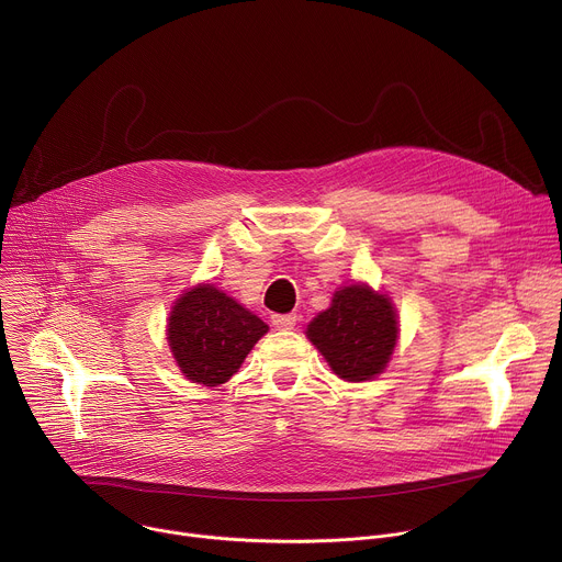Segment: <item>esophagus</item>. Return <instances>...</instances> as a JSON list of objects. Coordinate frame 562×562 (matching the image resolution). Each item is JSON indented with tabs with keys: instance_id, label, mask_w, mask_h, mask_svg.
<instances>
[{
	"instance_id": "34e87169",
	"label": "esophagus",
	"mask_w": 562,
	"mask_h": 562,
	"mask_svg": "<svg viewBox=\"0 0 562 562\" xmlns=\"http://www.w3.org/2000/svg\"><path fill=\"white\" fill-rule=\"evenodd\" d=\"M271 323H273V327L278 331H291L295 327V323H297V315L295 313H284V315L278 313V315L271 317Z\"/></svg>"
}]
</instances>
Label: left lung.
Masks as SVG:
<instances>
[{"mask_svg": "<svg viewBox=\"0 0 562 562\" xmlns=\"http://www.w3.org/2000/svg\"><path fill=\"white\" fill-rule=\"evenodd\" d=\"M308 342L323 353L331 371L347 382L380 375L400 338L397 311L391 297L367 282L340 286L329 308L306 325Z\"/></svg>", "mask_w": 562, "mask_h": 562, "instance_id": "8db88e82", "label": "left lung"}]
</instances>
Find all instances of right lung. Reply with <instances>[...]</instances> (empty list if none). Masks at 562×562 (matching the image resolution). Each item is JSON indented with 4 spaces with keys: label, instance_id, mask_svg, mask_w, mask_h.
Segmentation results:
<instances>
[{
    "label": "right lung",
    "instance_id": "right-lung-1",
    "mask_svg": "<svg viewBox=\"0 0 562 562\" xmlns=\"http://www.w3.org/2000/svg\"><path fill=\"white\" fill-rule=\"evenodd\" d=\"M269 325L213 284H195L171 306L167 340L191 382L217 386L243 367Z\"/></svg>",
    "mask_w": 562,
    "mask_h": 562
}]
</instances>
